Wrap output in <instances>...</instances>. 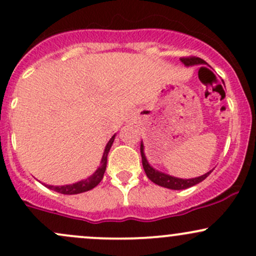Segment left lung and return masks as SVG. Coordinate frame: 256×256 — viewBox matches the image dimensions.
Here are the masks:
<instances>
[{
	"mask_svg": "<svg viewBox=\"0 0 256 256\" xmlns=\"http://www.w3.org/2000/svg\"><path fill=\"white\" fill-rule=\"evenodd\" d=\"M182 64H184V66L192 67L196 66V64H207L202 58H180ZM140 150H141V157H142V166H144V173L150 182H153L154 184L160 185V186L166 188V189L172 190H184L188 189V188H192L194 185L198 184L202 180H205L210 174L212 173V170L207 172V173L204 174V176H196V178H190V179H182V178H176L173 176H169V174L163 173V172L158 170V169L153 168L152 166L147 160L146 154H144V142L141 141V147H140Z\"/></svg>",
	"mask_w": 256,
	"mask_h": 256,
	"instance_id": "8db88e82",
	"label": "left lung"
}]
</instances>
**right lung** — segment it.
I'll return each mask as SVG.
<instances>
[{
    "instance_id": "1",
    "label": "right lung",
    "mask_w": 256,
    "mask_h": 256,
    "mask_svg": "<svg viewBox=\"0 0 256 256\" xmlns=\"http://www.w3.org/2000/svg\"><path fill=\"white\" fill-rule=\"evenodd\" d=\"M115 134L112 138L109 140V142L106 144V150H104L103 153V157H102L100 160V166L96 168V170L90 176H88L87 179H83L80 180V182H74V184H70V185H61V186H54V185H45L46 188H49L50 190H54L56 192H60L64 194V195H76V194H80V192H90L92 190L93 188H96L99 182H102L103 179L104 173H106V160H108V154H109V150L112 148V142H114Z\"/></svg>"
}]
</instances>
